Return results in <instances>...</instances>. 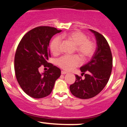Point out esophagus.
<instances>
[{
	"mask_svg": "<svg viewBox=\"0 0 127 127\" xmlns=\"http://www.w3.org/2000/svg\"><path fill=\"white\" fill-rule=\"evenodd\" d=\"M66 73H67V72H65V71H63V70L61 71V74L62 75H65V74H66Z\"/></svg>",
	"mask_w": 127,
	"mask_h": 127,
	"instance_id": "esophagus-1",
	"label": "esophagus"
}]
</instances>
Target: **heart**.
<instances>
[{
  "mask_svg": "<svg viewBox=\"0 0 127 127\" xmlns=\"http://www.w3.org/2000/svg\"><path fill=\"white\" fill-rule=\"evenodd\" d=\"M60 38H66L75 45V51L78 53L84 60L91 58L95 52L96 48L94 42L89 40L84 33L76 31L53 38L50 44V49L54 55H57L60 51ZM57 64L64 70H71L81 64L82 59L78 55L72 56L64 55L57 60Z\"/></svg>",
  "mask_w": 127,
  "mask_h": 127,
  "instance_id": "b5f03b06",
  "label": "heart"
}]
</instances>
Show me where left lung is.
Instances as JSON below:
<instances>
[{
  "instance_id": "1",
  "label": "left lung",
  "mask_w": 127,
  "mask_h": 127,
  "mask_svg": "<svg viewBox=\"0 0 127 127\" xmlns=\"http://www.w3.org/2000/svg\"><path fill=\"white\" fill-rule=\"evenodd\" d=\"M95 35L97 47L91 60L80 68L81 75H76V81L70 86V92L80 99H89L99 94L109 80L113 67L110 48L105 37L95 31L90 30Z\"/></svg>"
}]
</instances>
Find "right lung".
Wrapping results in <instances>:
<instances>
[{
  "instance_id": "obj_1",
  "label": "right lung",
  "mask_w": 127,
  "mask_h": 127,
  "mask_svg": "<svg viewBox=\"0 0 127 127\" xmlns=\"http://www.w3.org/2000/svg\"><path fill=\"white\" fill-rule=\"evenodd\" d=\"M61 30L51 26H38L28 32L20 40L14 58V70L18 83L28 95L38 99L51 94L55 81L61 75L58 67L49 63L50 40ZM49 69L42 74L38 68Z\"/></svg>"
}]
</instances>
